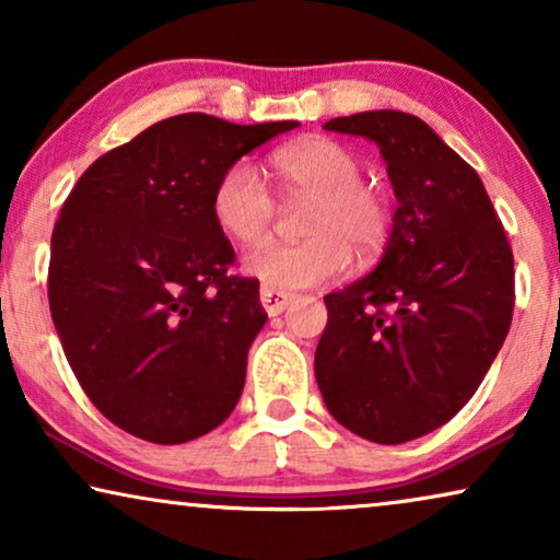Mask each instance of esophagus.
I'll use <instances>...</instances> for the list:
<instances>
[{
  "mask_svg": "<svg viewBox=\"0 0 560 560\" xmlns=\"http://www.w3.org/2000/svg\"><path fill=\"white\" fill-rule=\"evenodd\" d=\"M259 301H262L267 316H280V313L295 301V295L285 293V290L262 285V290H259Z\"/></svg>",
  "mask_w": 560,
  "mask_h": 560,
  "instance_id": "34e87169",
  "label": "esophagus"
}]
</instances>
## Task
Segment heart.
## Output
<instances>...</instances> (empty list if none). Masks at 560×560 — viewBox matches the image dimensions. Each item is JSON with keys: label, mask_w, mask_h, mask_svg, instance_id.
Segmentation results:
<instances>
[{"label": "heart", "mask_w": 560, "mask_h": 560, "mask_svg": "<svg viewBox=\"0 0 560 560\" xmlns=\"http://www.w3.org/2000/svg\"><path fill=\"white\" fill-rule=\"evenodd\" d=\"M272 175L288 206L308 203L298 244H267L244 259V270L278 290H303L347 272L351 249L370 259L393 229L387 194L362 180V160L341 142L311 137L272 152ZM211 211L224 232L247 247L265 244L278 224L280 206L249 163L229 165L217 180Z\"/></svg>", "instance_id": "obj_1"}]
</instances>
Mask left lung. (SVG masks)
Listing matches in <instances>:
<instances>
[{
    "label": "left lung",
    "instance_id": "obj_1",
    "mask_svg": "<svg viewBox=\"0 0 560 560\" xmlns=\"http://www.w3.org/2000/svg\"><path fill=\"white\" fill-rule=\"evenodd\" d=\"M324 129L377 142L397 211L377 270L324 298L316 380L343 428L395 446L477 393L510 331L515 259L477 171L423 119L382 109Z\"/></svg>",
    "mask_w": 560,
    "mask_h": 560
}]
</instances>
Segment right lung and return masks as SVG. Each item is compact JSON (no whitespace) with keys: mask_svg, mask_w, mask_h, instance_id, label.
<instances>
[{"mask_svg":"<svg viewBox=\"0 0 560 560\" xmlns=\"http://www.w3.org/2000/svg\"><path fill=\"white\" fill-rule=\"evenodd\" d=\"M298 121L178 114L89 165L50 240L48 301L71 370L104 418L150 443L224 423L267 313L211 211L229 165Z\"/></svg>","mask_w":560,"mask_h":560,"instance_id":"obj_1","label":"right lung"}]
</instances>
